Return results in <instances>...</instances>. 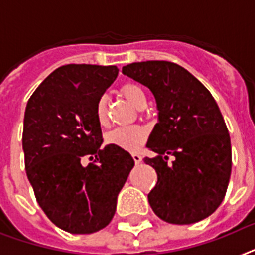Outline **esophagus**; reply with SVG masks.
Wrapping results in <instances>:
<instances>
[{
	"label": "esophagus",
	"instance_id": "34e87169",
	"mask_svg": "<svg viewBox=\"0 0 255 255\" xmlns=\"http://www.w3.org/2000/svg\"><path fill=\"white\" fill-rule=\"evenodd\" d=\"M131 156L134 159V161H135V164H139L142 161V156H140L139 153H132Z\"/></svg>",
	"mask_w": 255,
	"mask_h": 255
}]
</instances>
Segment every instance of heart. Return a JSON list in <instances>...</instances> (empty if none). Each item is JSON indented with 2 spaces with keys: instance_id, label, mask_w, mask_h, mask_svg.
I'll return each instance as SVG.
<instances>
[{
  "instance_id": "1",
  "label": "heart",
  "mask_w": 255,
  "mask_h": 255,
  "mask_svg": "<svg viewBox=\"0 0 255 255\" xmlns=\"http://www.w3.org/2000/svg\"><path fill=\"white\" fill-rule=\"evenodd\" d=\"M121 92L130 103L136 108H144L147 103L146 92L143 87L135 82H128L121 87ZM95 117L102 126L108 124L107 116V100L105 98H99L95 105ZM147 139V131L140 126H121L116 128L105 135L108 144L117 146L126 151H138Z\"/></svg>"
}]
</instances>
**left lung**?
Instances as JSON below:
<instances>
[{"instance_id": "obj_1", "label": "left lung", "mask_w": 255, "mask_h": 255, "mask_svg": "<svg viewBox=\"0 0 255 255\" xmlns=\"http://www.w3.org/2000/svg\"><path fill=\"white\" fill-rule=\"evenodd\" d=\"M123 73L150 88L159 111L147 142L156 156L144 157L157 173L151 208L172 224L201 222L223 202L232 170L231 138L215 99L173 62H134Z\"/></svg>"}]
</instances>
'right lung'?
I'll return each mask as SVG.
<instances>
[{
  "label": "right lung",
  "mask_w": 255,
  "mask_h": 255,
  "mask_svg": "<svg viewBox=\"0 0 255 255\" xmlns=\"http://www.w3.org/2000/svg\"><path fill=\"white\" fill-rule=\"evenodd\" d=\"M119 74L117 66L70 64L50 73L29 98L23 125L24 165L39 206L58 228L98 232L112 220L117 195L134 160L102 148L95 105ZM87 156L94 160L81 164Z\"/></svg>",
  "instance_id": "1"
}]
</instances>
